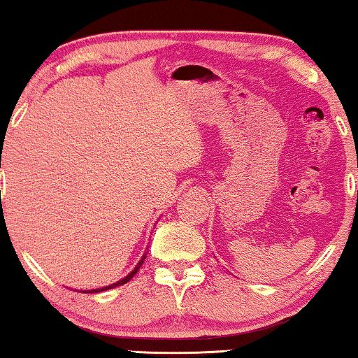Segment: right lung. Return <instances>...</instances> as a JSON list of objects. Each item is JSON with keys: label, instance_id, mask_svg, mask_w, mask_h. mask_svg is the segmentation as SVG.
<instances>
[{"label": "right lung", "instance_id": "1", "mask_svg": "<svg viewBox=\"0 0 358 358\" xmlns=\"http://www.w3.org/2000/svg\"><path fill=\"white\" fill-rule=\"evenodd\" d=\"M1 166V165H0ZM145 254H143V257H141V261L138 262L136 264V268H134L133 271H131L129 274H127L126 278H122V279H119L117 282H113V285H109V286H104V287H97V289H84V291H80V293H101V291H106V289H110V287H116V286H121V285H126L127 281H129V279H133L134 278V274L138 273L139 271V268H141L143 266V262H145Z\"/></svg>", "mask_w": 358, "mask_h": 358}]
</instances>
